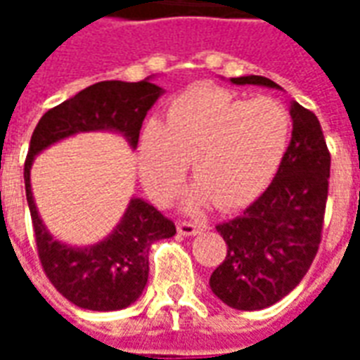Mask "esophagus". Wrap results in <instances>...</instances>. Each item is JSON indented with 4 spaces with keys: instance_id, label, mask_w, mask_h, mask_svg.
<instances>
[{
    "instance_id": "34e87169",
    "label": "esophagus",
    "mask_w": 360,
    "mask_h": 360,
    "mask_svg": "<svg viewBox=\"0 0 360 360\" xmlns=\"http://www.w3.org/2000/svg\"><path fill=\"white\" fill-rule=\"evenodd\" d=\"M177 229L181 235H196L206 229L204 221H177Z\"/></svg>"
}]
</instances>
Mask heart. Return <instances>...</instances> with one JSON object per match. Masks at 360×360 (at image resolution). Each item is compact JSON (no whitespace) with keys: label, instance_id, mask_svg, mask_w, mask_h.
<instances>
[{"label":"heart","instance_id":"b5f03b06","mask_svg":"<svg viewBox=\"0 0 360 360\" xmlns=\"http://www.w3.org/2000/svg\"><path fill=\"white\" fill-rule=\"evenodd\" d=\"M289 136L291 113L276 98L245 100L202 86L177 98L165 123L150 119L144 125L139 169L150 195L169 200L191 162L196 198H212L221 210H235L270 185Z\"/></svg>","mask_w":360,"mask_h":360}]
</instances>
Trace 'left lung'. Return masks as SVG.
<instances>
[{
    "mask_svg": "<svg viewBox=\"0 0 360 360\" xmlns=\"http://www.w3.org/2000/svg\"><path fill=\"white\" fill-rule=\"evenodd\" d=\"M231 82L281 89L258 75ZM289 113L291 142L270 187L241 216L216 226L227 255L212 271L210 287L231 309H266L291 293L309 271L322 241L330 150L312 111L291 102Z\"/></svg>",
    "mask_w": 360,
    "mask_h": 360,
    "instance_id": "obj_1",
    "label": "left lung"
}]
</instances>
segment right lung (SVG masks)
<instances>
[{
	"label": "right lung",
	"mask_w": 360,
	"mask_h": 360,
	"mask_svg": "<svg viewBox=\"0 0 360 360\" xmlns=\"http://www.w3.org/2000/svg\"><path fill=\"white\" fill-rule=\"evenodd\" d=\"M160 94L162 89L148 79L96 82L46 111L30 139L25 188L38 258L51 285L81 309L119 310L136 301L148 281L150 245L173 237L175 224L152 204L133 198L119 226L103 241L86 249L67 247L48 233L38 216L30 191V167L38 152L86 131H117L136 148L142 121Z\"/></svg>",
	"instance_id": "right-lung-1"
}]
</instances>
